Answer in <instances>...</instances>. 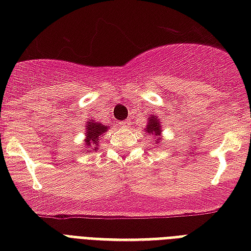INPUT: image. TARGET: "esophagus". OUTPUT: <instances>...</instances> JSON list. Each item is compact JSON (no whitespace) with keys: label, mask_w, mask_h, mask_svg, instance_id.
<instances>
[{"label":"esophagus","mask_w":251,"mask_h":251,"mask_svg":"<svg viewBox=\"0 0 251 251\" xmlns=\"http://www.w3.org/2000/svg\"><path fill=\"white\" fill-rule=\"evenodd\" d=\"M120 125H121V127H130V121L129 120H126V121H121L120 122Z\"/></svg>","instance_id":"obj_1"}]
</instances>
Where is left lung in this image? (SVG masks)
Returning a JSON list of instances; mask_svg holds the SVG:
<instances>
[{
    "mask_svg": "<svg viewBox=\"0 0 251 251\" xmlns=\"http://www.w3.org/2000/svg\"><path fill=\"white\" fill-rule=\"evenodd\" d=\"M161 127H163V125H161L160 118H157L156 114L149 116L145 131L149 134V135H153V138H155V147H156L161 141Z\"/></svg>",
    "mask_w": 251,
    "mask_h": 251,
    "instance_id": "1",
    "label": "left lung"
}]
</instances>
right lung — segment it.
<instances>
[{"label":"right lung","mask_w":251,"mask_h":251,"mask_svg":"<svg viewBox=\"0 0 251 251\" xmlns=\"http://www.w3.org/2000/svg\"><path fill=\"white\" fill-rule=\"evenodd\" d=\"M106 130H109V126H104L101 122L95 121L94 118L90 121H87L86 124V138H84V150H87V152L91 151H96L99 149V141L101 139V137L106 133ZM86 152V151H84Z\"/></svg>","instance_id":"obj_1"}]
</instances>
